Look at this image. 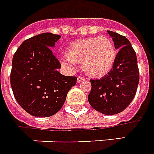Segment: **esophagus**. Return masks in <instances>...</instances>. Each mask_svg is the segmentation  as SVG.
<instances>
[{"label": "esophagus", "instance_id": "1", "mask_svg": "<svg viewBox=\"0 0 154 154\" xmlns=\"http://www.w3.org/2000/svg\"><path fill=\"white\" fill-rule=\"evenodd\" d=\"M85 79V77H83V76H80V75H79V76H78V78H77V82L78 83L82 82V81H84Z\"/></svg>", "mask_w": 154, "mask_h": 154}]
</instances>
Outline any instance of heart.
I'll return each mask as SVG.
<instances>
[{
  "label": "heart",
  "mask_w": 154,
  "mask_h": 154,
  "mask_svg": "<svg viewBox=\"0 0 154 154\" xmlns=\"http://www.w3.org/2000/svg\"><path fill=\"white\" fill-rule=\"evenodd\" d=\"M117 58L113 40L97 36L72 42L66 50L62 64L69 67L83 64L84 70L92 77H102L109 73Z\"/></svg>",
  "instance_id": "1"
}]
</instances>
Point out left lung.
Returning <instances> with one entry per match:
<instances>
[{
  "mask_svg": "<svg viewBox=\"0 0 154 154\" xmlns=\"http://www.w3.org/2000/svg\"><path fill=\"white\" fill-rule=\"evenodd\" d=\"M114 46L119 49L112 69L102 79H90L91 90L88 96L94 109L107 115L124 111L134 100L138 81L137 56L129 40L124 35L108 30Z\"/></svg>",
  "mask_w": 154,
  "mask_h": 154,
  "instance_id": "obj_1",
  "label": "left lung"
}]
</instances>
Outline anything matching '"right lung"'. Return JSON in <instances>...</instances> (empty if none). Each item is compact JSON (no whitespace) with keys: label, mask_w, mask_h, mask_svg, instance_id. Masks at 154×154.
Masks as SVG:
<instances>
[{"label":"right lung","mask_w":154,"mask_h":154,"mask_svg":"<svg viewBox=\"0 0 154 154\" xmlns=\"http://www.w3.org/2000/svg\"><path fill=\"white\" fill-rule=\"evenodd\" d=\"M60 36L42 33L26 40L13 55L11 85L20 107L35 117H50L65 103L77 77L58 71L60 63L51 51Z\"/></svg>","instance_id":"obj_1"}]
</instances>
